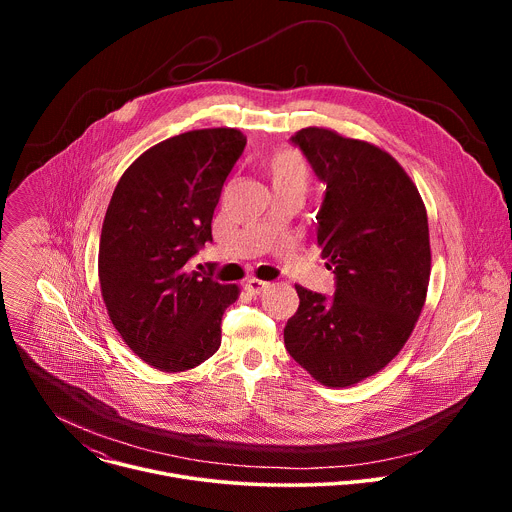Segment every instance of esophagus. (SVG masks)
<instances>
[{
    "label": "esophagus",
    "mask_w": 512,
    "mask_h": 512,
    "mask_svg": "<svg viewBox=\"0 0 512 512\" xmlns=\"http://www.w3.org/2000/svg\"><path fill=\"white\" fill-rule=\"evenodd\" d=\"M269 285H271L269 281H261V279H255V277H253V279H249V281L245 283V289L249 291L251 296H259L261 291H265Z\"/></svg>",
    "instance_id": "34e87169"
}]
</instances>
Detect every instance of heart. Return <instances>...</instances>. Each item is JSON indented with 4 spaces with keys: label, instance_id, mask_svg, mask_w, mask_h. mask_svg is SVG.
<instances>
[{
    "label": "heart",
    "instance_id": "1",
    "mask_svg": "<svg viewBox=\"0 0 512 512\" xmlns=\"http://www.w3.org/2000/svg\"><path fill=\"white\" fill-rule=\"evenodd\" d=\"M267 172L275 190L298 188L306 192V188L312 182L310 166L304 160V156H300L298 152H289V150L277 152L267 162Z\"/></svg>",
    "mask_w": 512,
    "mask_h": 512
}]
</instances>
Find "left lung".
<instances>
[{"label": "left lung", "instance_id": "left-lung-1", "mask_svg": "<svg viewBox=\"0 0 512 512\" xmlns=\"http://www.w3.org/2000/svg\"><path fill=\"white\" fill-rule=\"evenodd\" d=\"M326 182L318 247L334 269L326 298L296 285L298 312L285 348L326 387H352L383 371L423 310L431 249L427 210L401 164L377 145L328 127L291 137Z\"/></svg>", "mask_w": 512, "mask_h": 512}]
</instances>
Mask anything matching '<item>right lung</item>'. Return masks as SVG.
<instances>
[{
	"mask_svg": "<svg viewBox=\"0 0 512 512\" xmlns=\"http://www.w3.org/2000/svg\"><path fill=\"white\" fill-rule=\"evenodd\" d=\"M235 127L194 129L156 143L117 182L99 241V283L123 342L150 367L182 373L221 346V320L239 300L188 269L212 241V214L245 150Z\"/></svg>",
	"mask_w": 512,
	"mask_h": 512,
	"instance_id": "right-lung-1",
	"label": "right lung"
}]
</instances>
